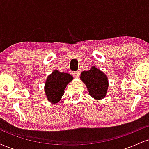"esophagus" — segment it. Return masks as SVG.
I'll list each match as a JSON object with an SVG mask.
<instances>
[{
    "label": "esophagus",
    "mask_w": 149,
    "mask_h": 149,
    "mask_svg": "<svg viewBox=\"0 0 149 149\" xmlns=\"http://www.w3.org/2000/svg\"><path fill=\"white\" fill-rule=\"evenodd\" d=\"M80 71H76L73 72V76L75 77V78H78L80 76Z\"/></svg>",
    "instance_id": "1"
}]
</instances>
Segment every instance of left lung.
Returning a JSON list of instances; mask_svg holds the SVG:
<instances>
[{
    "label": "left lung",
    "instance_id": "left-lung-1",
    "mask_svg": "<svg viewBox=\"0 0 149 149\" xmlns=\"http://www.w3.org/2000/svg\"><path fill=\"white\" fill-rule=\"evenodd\" d=\"M80 78L85 83L92 97L100 100L106 96L109 85L108 79L106 75L100 69L93 66L88 71H83Z\"/></svg>",
    "mask_w": 149,
    "mask_h": 149
}]
</instances>
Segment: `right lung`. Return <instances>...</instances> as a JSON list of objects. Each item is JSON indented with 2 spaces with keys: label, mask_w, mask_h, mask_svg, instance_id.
Here are the masks:
<instances>
[{
  "label": "right lung",
  "mask_w": 149,
  "mask_h": 149,
  "mask_svg": "<svg viewBox=\"0 0 149 149\" xmlns=\"http://www.w3.org/2000/svg\"><path fill=\"white\" fill-rule=\"evenodd\" d=\"M72 80V76L69 73H61L57 70L53 71L45 82V92L49 102L57 103L64 94L66 85Z\"/></svg>",
  "instance_id": "1"
}]
</instances>
